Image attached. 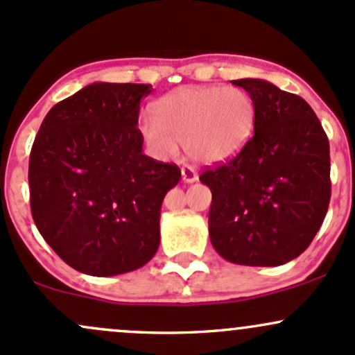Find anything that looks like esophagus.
<instances>
[{
  "instance_id": "34e87169",
  "label": "esophagus",
  "mask_w": 355,
  "mask_h": 355,
  "mask_svg": "<svg viewBox=\"0 0 355 355\" xmlns=\"http://www.w3.org/2000/svg\"><path fill=\"white\" fill-rule=\"evenodd\" d=\"M181 176H182V181L184 182H194L198 181V173L193 169L191 166H184L181 169Z\"/></svg>"
}]
</instances>
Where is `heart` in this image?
Returning <instances> with one entry per match:
<instances>
[{
	"label": "heart",
	"instance_id": "heart-1",
	"mask_svg": "<svg viewBox=\"0 0 355 355\" xmlns=\"http://www.w3.org/2000/svg\"><path fill=\"white\" fill-rule=\"evenodd\" d=\"M154 118L140 121L147 146L174 157L179 144L194 162L235 157L252 139L257 106L247 91L227 86H184L154 103Z\"/></svg>",
	"mask_w": 355,
	"mask_h": 355
}]
</instances>
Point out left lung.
I'll use <instances>...</instances> for the list:
<instances>
[{
    "label": "left lung",
    "mask_w": 355,
    "mask_h": 355,
    "mask_svg": "<svg viewBox=\"0 0 355 355\" xmlns=\"http://www.w3.org/2000/svg\"><path fill=\"white\" fill-rule=\"evenodd\" d=\"M257 106L252 139L208 167L209 240L225 261L281 266L306 250L330 203V147L311 106L264 79H237Z\"/></svg>",
    "instance_id": "left-lung-1"
}]
</instances>
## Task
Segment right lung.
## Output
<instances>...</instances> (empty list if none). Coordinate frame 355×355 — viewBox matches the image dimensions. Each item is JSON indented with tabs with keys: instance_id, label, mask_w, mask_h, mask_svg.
Here are the masks:
<instances>
[{
	"instance_id": "add662e5",
	"label": "right lung",
	"mask_w": 355,
	"mask_h": 355,
	"mask_svg": "<svg viewBox=\"0 0 355 355\" xmlns=\"http://www.w3.org/2000/svg\"><path fill=\"white\" fill-rule=\"evenodd\" d=\"M150 85L93 83L52 106L30 152L33 222L66 264L106 277L142 268L161 242L176 164L142 152L140 100Z\"/></svg>"
}]
</instances>
